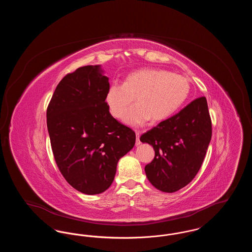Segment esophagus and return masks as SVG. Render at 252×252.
<instances>
[{
    "mask_svg": "<svg viewBox=\"0 0 252 252\" xmlns=\"http://www.w3.org/2000/svg\"><path fill=\"white\" fill-rule=\"evenodd\" d=\"M135 133H136V145H140L141 144V141H140L141 131L140 130H135Z\"/></svg>",
    "mask_w": 252,
    "mask_h": 252,
    "instance_id": "1",
    "label": "esophagus"
}]
</instances>
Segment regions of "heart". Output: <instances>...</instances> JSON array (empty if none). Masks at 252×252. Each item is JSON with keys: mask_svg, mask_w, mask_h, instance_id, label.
<instances>
[{"mask_svg": "<svg viewBox=\"0 0 252 252\" xmlns=\"http://www.w3.org/2000/svg\"><path fill=\"white\" fill-rule=\"evenodd\" d=\"M189 81L178 73L160 69H141L127 75L126 82H112L106 94L111 114L120 119L134 97L138 104L125 116V122L141 126L152 118L164 120L172 115L187 99Z\"/></svg>", "mask_w": 252, "mask_h": 252, "instance_id": "1", "label": "heart"}]
</instances>
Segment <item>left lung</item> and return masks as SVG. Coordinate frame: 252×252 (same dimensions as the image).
I'll return each instance as SVG.
<instances>
[{
  "label": "left lung",
  "instance_id": "left-lung-1",
  "mask_svg": "<svg viewBox=\"0 0 252 252\" xmlns=\"http://www.w3.org/2000/svg\"><path fill=\"white\" fill-rule=\"evenodd\" d=\"M212 132L207 99L202 96L144 133L140 140L155 150L153 160L144 168L151 184L165 192L189 184L202 165Z\"/></svg>",
  "mask_w": 252,
  "mask_h": 252
}]
</instances>
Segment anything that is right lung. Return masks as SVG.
I'll list each match as a JSON object with an SVG mask.
<instances>
[{"label":"right lung","mask_w":252,"mask_h":252,"mask_svg":"<svg viewBox=\"0 0 252 252\" xmlns=\"http://www.w3.org/2000/svg\"><path fill=\"white\" fill-rule=\"evenodd\" d=\"M99 66L67 73L47 107L51 147L61 175L86 194L105 192L113 182L117 163L133 148L136 135L109 113V82Z\"/></svg>","instance_id":"obj_1"}]
</instances>
